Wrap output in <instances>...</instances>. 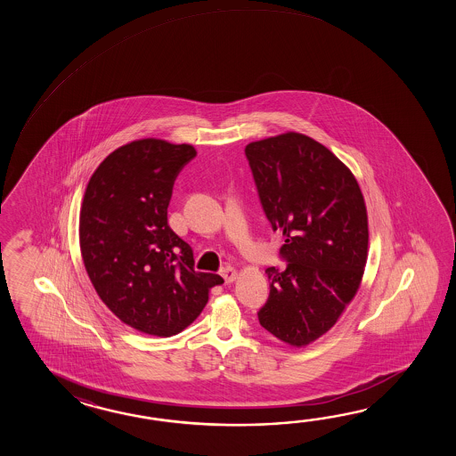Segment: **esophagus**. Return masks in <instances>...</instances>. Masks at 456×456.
Returning <instances> with one entry per match:
<instances>
[{"mask_svg": "<svg viewBox=\"0 0 456 456\" xmlns=\"http://www.w3.org/2000/svg\"><path fill=\"white\" fill-rule=\"evenodd\" d=\"M222 277H224L226 283H232V281L238 279V271H236V269H232V267H226V269L222 271Z\"/></svg>", "mask_w": 456, "mask_h": 456, "instance_id": "34e87169", "label": "esophagus"}]
</instances>
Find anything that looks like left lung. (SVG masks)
I'll return each instance as SVG.
<instances>
[{
    "instance_id": "8db88e82",
    "label": "left lung",
    "mask_w": 456,
    "mask_h": 456,
    "mask_svg": "<svg viewBox=\"0 0 456 456\" xmlns=\"http://www.w3.org/2000/svg\"><path fill=\"white\" fill-rule=\"evenodd\" d=\"M246 156L262 208L281 230L287 269L269 267L262 328L291 347L320 339L357 295L369 257V216L355 175L311 136L251 142Z\"/></svg>"
}]
</instances>
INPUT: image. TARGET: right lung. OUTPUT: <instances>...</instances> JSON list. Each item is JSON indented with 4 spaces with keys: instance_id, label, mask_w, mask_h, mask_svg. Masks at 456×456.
Masks as SVG:
<instances>
[{
    "instance_id": "1",
    "label": "right lung",
    "mask_w": 456,
    "mask_h": 456,
    "mask_svg": "<svg viewBox=\"0 0 456 456\" xmlns=\"http://www.w3.org/2000/svg\"><path fill=\"white\" fill-rule=\"evenodd\" d=\"M192 145L142 138L97 166L79 212V248L99 298L126 326L169 338L185 330L224 283L194 271V254L167 224L179 171Z\"/></svg>"
}]
</instances>
